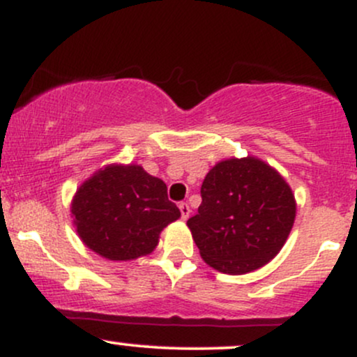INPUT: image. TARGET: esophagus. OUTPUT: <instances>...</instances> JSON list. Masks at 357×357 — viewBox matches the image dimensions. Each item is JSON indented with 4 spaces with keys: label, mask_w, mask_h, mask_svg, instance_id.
Returning <instances> with one entry per match:
<instances>
[{
    "label": "esophagus",
    "mask_w": 357,
    "mask_h": 357,
    "mask_svg": "<svg viewBox=\"0 0 357 357\" xmlns=\"http://www.w3.org/2000/svg\"><path fill=\"white\" fill-rule=\"evenodd\" d=\"M179 211H181V218H183V220L190 218L191 210H190V206H188V203H181V204H179Z\"/></svg>",
    "instance_id": "esophagus-1"
}]
</instances>
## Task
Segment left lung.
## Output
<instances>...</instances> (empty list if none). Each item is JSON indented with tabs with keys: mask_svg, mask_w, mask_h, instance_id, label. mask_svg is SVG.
Here are the masks:
<instances>
[{
	"mask_svg": "<svg viewBox=\"0 0 357 357\" xmlns=\"http://www.w3.org/2000/svg\"><path fill=\"white\" fill-rule=\"evenodd\" d=\"M202 198L198 215L186 225L203 260L230 275L273 260L296 221L292 188L257 155L216 162L202 184Z\"/></svg>",
	"mask_w": 357,
	"mask_h": 357,
	"instance_id": "obj_1",
	"label": "left lung"
}]
</instances>
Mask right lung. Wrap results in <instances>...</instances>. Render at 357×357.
Wrapping results in <instances>:
<instances>
[{
    "instance_id": "1",
    "label": "right lung",
    "mask_w": 357,
    "mask_h": 357,
    "mask_svg": "<svg viewBox=\"0 0 357 357\" xmlns=\"http://www.w3.org/2000/svg\"><path fill=\"white\" fill-rule=\"evenodd\" d=\"M77 235L105 260L130 261L153 253L159 235L181 216L162 179L141 165L112 162L77 188L70 203Z\"/></svg>"
}]
</instances>
